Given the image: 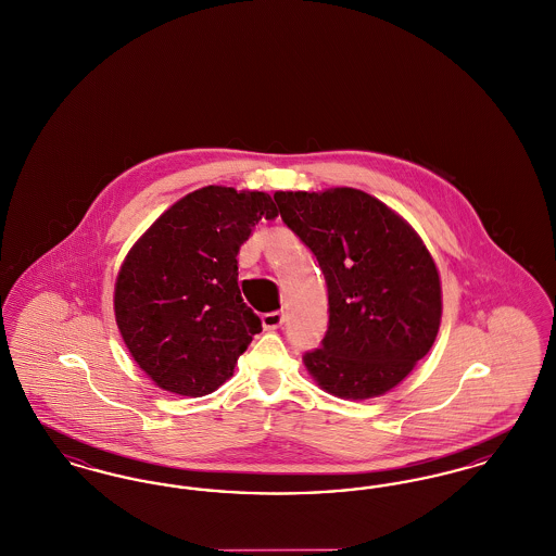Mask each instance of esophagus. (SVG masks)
<instances>
[{
  "mask_svg": "<svg viewBox=\"0 0 556 556\" xmlns=\"http://www.w3.org/2000/svg\"><path fill=\"white\" fill-rule=\"evenodd\" d=\"M283 320H286V317H283V313H279V311H275V313H266V315H263V327L265 329H279L281 325H283Z\"/></svg>",
  "mask_w": 556,
  "mask_h": 556,
  "instance_id": "obj_1",
  "label": "esophagus"
}]
</instances>
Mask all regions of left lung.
Listing matches in <instances>:
<instances>
[{
    "mask_svg": "<svg viewBox=\"0 0 556 556\" xmlns=\"http://www.w3.org/2000/svg\"><path fill=\"white\" fill-rule=\"evenodd\" d=\"M275 202L317 256L329 293V327L320 345L304 354L306 369L333 396L390 392L440 329V275L424 241L361 189L277 191Z\"/></svg>",
    "mask_w": 556,
    "mask_h": 556,
    "instance_id": "1",
    "label": "left lung"
}]
</instances>
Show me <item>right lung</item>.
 I'll list each match as a JSON object with an SVG mask.
<instances>
[{"mask_svg": "<svg viewBox=\"0 0 556 556\" xmlns=\"http://www.w3.org/2000/svg\"><path fill=\"white\" fill-rule=\"evenodd\" d=\"M277 208L265 191L195 189L137 239L118 270L114 315L139 369L166 392L206 396L263 331L238 286L241 243Z\"/></svg>", "mask_w": 556, "mask_h": 556, "instance_id": "1", "label": "right lung"}]
</instances>
